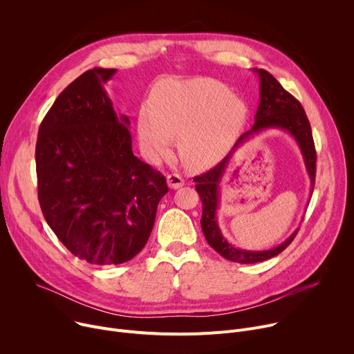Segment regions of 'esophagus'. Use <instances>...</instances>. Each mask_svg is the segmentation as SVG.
<instances>
[{"label": "esophagus", "instance_id": "34e87169", "mask_svg": "<svg viewBox=\"0 0 354 354\" xmlns=\"http://www.w3.org/2000/svg\"><path fill=\"white\" fill-rule=\"evenodd\" d=\"M167 180H168V185H169L171 189H179V187H182L185 185V180H183V178L179 174L168 175Z\"/></svg>", "mask_w": 354, "mask_h": 354}]
</instances>
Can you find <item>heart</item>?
<instances>
[{
  "label": "heart",
  "mask_w": 354,
  "mask_h": 354,
  "mask_svg": "<svg viewBox=\"0 0 354 354\" xmlns=\"http://www.w3.org/2000/svg\"><path fill=\"white\" fill-rule=\"evenodd\" d=\"M247 120L244 102L213 79L167 80L156 86L149 110L138 120L141 148L149 158L169 155L172 138L190 168L214 162L232 145Z\"/></svg>",
  "instance_id": "heart-1"
}]
</instances>
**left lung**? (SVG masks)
Here are the masks:
<instances>
[{
  "label": "left lung",
  "instance_id": "left-lung-1",
  "mask_svg": "<svg viewBox=\"0 0 354 354\" xmlns=\"http://www.w3.org/2000/svg\"><path fill=\"white\" fill-rule=\"evenodd\" d=\"M255 72L260 76V106L255 114V122L250 131L244 133L227 156L213 167L210 171L195 176L194 180L196 182V190L202 201V230L203 234L213 250H216L221 257L226 260L240 263V264H255L266 260L272 259V257L282 252L289 244L292 243L299 229H297L291 236H289L283 243L278 247L264 251H248L233 247L226 239L223 237L217 218L216 210L218 207V183L226 171L230 158L233 156L234 151L240 148L245 141H248L254 134H259L268 128H281V130L288 131L291 134L295 141L298 142L301 152L304 155V160L306 165L308 175L310 178V192L315 187V176H316V151L315 142L312 137V130L309 120L305 114L302 104L294 97L291 93H288L279 82L267 71L264 69H255Z\"/></svg>",
  "mask_w": 354,
  "mask_h": 354
}]
</instances>
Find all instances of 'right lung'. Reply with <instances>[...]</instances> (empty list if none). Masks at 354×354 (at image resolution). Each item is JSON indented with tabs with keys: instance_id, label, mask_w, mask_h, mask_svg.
<instances>
[{
	"instance_id": "add662e5",
	"label": "right lung",
	"mask_w": 354,
	"mask_h": 354,
	"mask_svg": "<svg viewBox=\"0 0 354 354\" xmlns=\"http://www.w3.org/2000/svg\"><path fill=\"white\" fill-rule=\"evenodd\" d=\"M94 68L63 90L39 125L38 199L56 237L90 264H122L144 248L165 176L133 152L130 120L117 115Z\"/></svg>"
}]
</instances>
